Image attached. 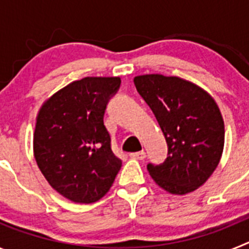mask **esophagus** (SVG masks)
I'll use <instances>...</instances> for the list:
<instances>
[{
  "instance_id": "34e87169",
  "label": "esophagus",
  "mask_w": 249,
  "mask_h": 249,
  "mask_svg": "<svg viewBox=\"0 0 249 249\" xmlns=\"http://www.w3.org/2000/svg\"><path fill=\"white\" fill-rule=\"evenodd\" d=\"M129 157L133 158V160H144L146 158V152L144 151H140V152H135V153H129Z\"/></svg>"
}]
</instances>
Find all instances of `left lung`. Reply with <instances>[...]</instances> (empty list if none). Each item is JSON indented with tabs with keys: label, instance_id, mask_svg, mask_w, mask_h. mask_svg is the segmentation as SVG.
Returning a JSON list of instances; mask_svg holds the SVG:
<instances>
[{
	"label": "left lung",
	"instance_id": "obj_1",
	"mask_svg": "<svg viewBox=\"0 0 249 249\" xmlns=\"http://www.w3.org/2000/svg\"><path fill=\"white\" fill-rule=\"evenodd\" d=\"M136 89L155 113L168 146L149 176L171 195L193 192L211 177L224 147V122L218 105L207 91L181 77L152 73L136 76Z\"/></svg>",
	"mask_w": 249,
	"mask_h": 249
}]
</instances>
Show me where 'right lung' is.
Instances as JSON below:
<instances>
[{
    "instance_id": "obj_1",
    "label": "right lung",
    "mask_w": 249,
    "mask_h": 249,
    "mask_svg": "<svg viewBox=\"0 0 249 249\" xmlns=\"http://www.w3.org/2000/svg\"><path fill=\"white\" fill-rule=\"evenodd\" d=\"M120 77H85L43 102L36 117L34 156L51 187L76 203L108 192L122 167L103 124L106 105Z\"/></svg>"
}]
</instances>
